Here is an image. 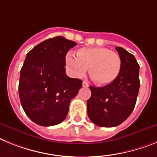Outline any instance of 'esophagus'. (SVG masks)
Here are the masks:
<instances>
[{"instance_id": "1", "label": "esophagus", "mask_w": 157, "mask_h": 157, "mask_svg": "<svg viewBox=\"0 0 157 157\" xmlns=\"http://www.w3.org/2000/svg\"><path fill=\"white\" fill-rule=\"evenodd\" d=\"M82 85H83V87H84V88H88V87L89 86V85H88V84L86 82V81H84V82L82 83Z\"/></svg>"}]
</instances>
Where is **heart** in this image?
<instances>
[{
    "mask_svg": "<svg viewBox=\"0 0 157 157\" xmlns=\"http://www.w3.org/2000/svg\"><path fill=\"white\" fill-rule=\"evenodd\" d=\"M65 63L76 77H81L89 68L91 78L99 85L105 86L118 78L122 69V59L118 53L102 46L83 47L77 51L76 57L68 54Z\"/></svg>",
    "mask_w": 157,
    "mask_h": 157,
    "instance_id": "b5f03b06",
    "label": "heart"
}]
</instances>
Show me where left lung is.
Segmentation results:
<instances>
[{"label":"left lung","mask_w":157,"mask_h":157,"mask_svg":"<svg viewBox=\"0 0 157 157\" xmlns=\"http://www.w3.org/2000/svg\"><path fill=\"white\" fill-rule=\"evenodd\" d=\"M122 59L118 78L103 87L90 86L92 95L87 101L90 120L101 127L120 125L135 107L140 88L139 65L135 57L122 47H115Z\"/></svg>","instance_id":"left-lung-1"}]
</instances>
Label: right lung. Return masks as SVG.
<instances>
[{"mask_svg": "<svg viewBox=\"0 0 157 157\" xmlns=\"http://www.w3.org/2000/svg\"><path fill=\"white\" fill-rule=\"evenodd\" d=\"M77 43L62 36L46 39L26 56L20 70L19 95L24 112L39 126L61 123L82 80L65 73V56Z\"/></svg>", "mask_w": 157, "mask_h": 157, "instance_id": "obj_1", "label": "right lung"}]
</instances>
